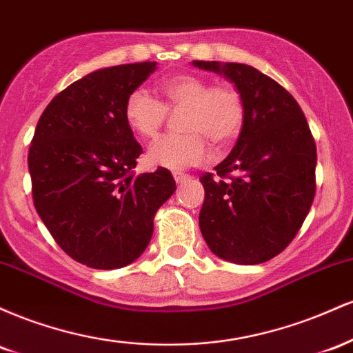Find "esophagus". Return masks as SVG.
<instances>
[{
  "mask_svg": "<svg viewBox=\"0 0 353 353\" xmlns=\"http://www.w3.org/2000/svg\"><path fill=\"white\" fill-rule=\"evenodd\" d=\"M172 176H174V179H176L177 184H182V182L190 179V176H188V174H182V172H174Z\"/></svg>",
  "mask_w": 353,
  "mask_h": 353,
  "instance_id": "34e87169",
  "label": "esophagus"
}]
</instances>
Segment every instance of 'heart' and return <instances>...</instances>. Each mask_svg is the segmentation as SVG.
<instances>
[{
	"label": "heart",
	"instance_id": "1",
	"mask_svg": "<svg viewBox=\"0 0 353 353\" xmlns=\"http://www.w3.org/2000/svg\"><path fill=\"white\" fill-rule=\"evenodd\" d=\"M164 103L143 89L129 92L124 103L125 124L141 137H154L164 124L165 109L185 108L182 134H165L151 144L149 163L181 171L204 163L209 157V137L216 144H228L241 132L245 106L241 92L229 84L212 86L196 74H176L157 84Z\"/></svg>",
	"mask_w": 353,
	"mask_h": 353
}]
</instances>
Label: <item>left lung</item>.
I'll list each match as a JSON object with an SVG mask.
<instances>
[{"label":"left lung","instance_id":"obj_1","mask_svg":"<svg viewBox=\"0 0 353 353\" xmlns=\"http://www.w3.org/2000/svg\"><path fill=\"white\" fill-rule=\"evenodd\" d=\"M224 76L241 92L245 119L232 151L201 177L199 228L210 252L254 265L292 242L315 196L317 149L301 106L281 84L249 64L192 61ZM236 172L237 178L224 176Z\"/></svg>","mask_w":353,"mask_h":353}]
</instances>
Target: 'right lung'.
I'll return each mask as SVG.
<instances>
[{
	"mask_svg": "<svg viewBox=\"0 0 353 353\" xmlns=\"http://www.w3.org/2000/svg\"><path fill=\"white\" fill-rule=\"evenodd\" d=\"M154 71L148 61L89 72L48 104L31 141L34 208L61 249L92 269L132 264L176 190L164 168L131 174L143 148L124 103Z\"/></svg>",
	"mask_w": 353,
	"mask_h": 353,
	"instance_id": "obj_1",
	"label": "right lung"
}]
</instances>
